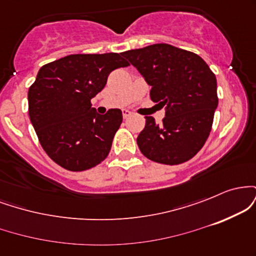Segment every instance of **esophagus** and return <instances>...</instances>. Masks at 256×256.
<instances>
[{
	"mask_svg": "<svg viewBox=\"0 0 256 256\" xmlns=\"http://www.w3.org/2000/svg\"><path fill=\"white\" fill-rule=\"evenodd\" d=\"M132 116V112H130L128 110H122V116H124L125 119L128 118V116Z\"/></svg>",
	"mask_w": 256,
	"mask_h": 256,
	"instance_id": "esophagus-1",
	"label": "esophagus"
}]
</instances>
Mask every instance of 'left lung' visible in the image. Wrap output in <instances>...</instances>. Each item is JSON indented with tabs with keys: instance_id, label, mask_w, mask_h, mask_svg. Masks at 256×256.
Masks as SVG:
<instances>
[{
	"instance_id": "1",
	"label": "left lung",
	"mask_w": 256,
	"mask_h": 256,
	"mask_svg": "<svg viewBox=\"0 0 256 256\" xmlns=\"http://www.w3.org/2000/svg\"><path fill=\"white\" fill-rule=\"evenodd\" d=\"M152 86L150 98L165 107L156 124L146 116L137 137L142 154L158 164L178 165L195 156L212 130L218 107L216 78L198 54L158 43L122 52Z\"/></svg>"
}]
</instances>
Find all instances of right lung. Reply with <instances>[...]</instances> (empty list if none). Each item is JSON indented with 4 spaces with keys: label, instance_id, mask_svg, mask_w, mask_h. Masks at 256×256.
I'll return each mask as SVG.
<instances>
[{
    "label": "right lung",
    "instance_id": "obj_1",
    "mask_svg": "<svg viewBox=\"0 0 256 256\" xmlns=\"http://www.w3.org/2000/svg\"><path fill=\"white\" fill-rule=\"evenodd\" d=\"M128 66L118 52L68 55L40 67L28 89V116L40 146L52 161L78 172L110 154L122 122L118 108L101 116L91 98L112 71Z\"/></svg>",
    "mask_w": 256,
    "mask_h": 256
}]
</instances>
